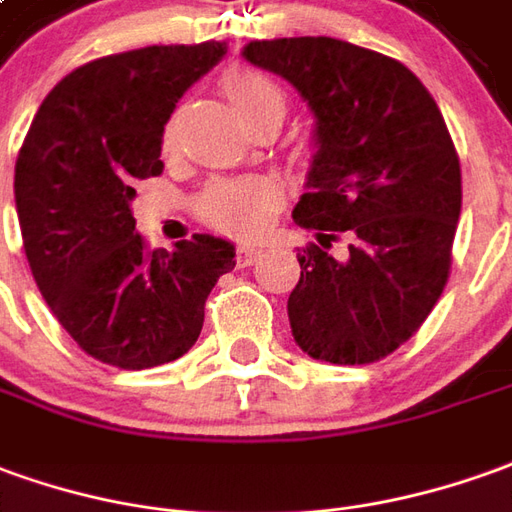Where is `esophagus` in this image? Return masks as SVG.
I'll return each instance as SVG.
<instances>
[{
	"label": "esophagus",
	"mask_w": 512,
	"mask_h": 512,
	"mask_svg": "<svg viewBox=\"0 0 512 512\" xmlns=\"http://www.w3.org/2000/svg\"><path fill=\"white\" fill-rule=\"evenodd\" d=\"M259 253H262V248H256V245H239V248H236V264H239V267H248V264H253L259 259Z\"/></svg>",
	"instance_id": "34e87169"
}]
</instances>
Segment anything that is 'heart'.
I'll use <instances>...</instances> for the list:
<instances>
[{"label": "heart", "instance_id": "obj_1", "mask_svg": "<svg viewBox=\"0 0 512 512\" xmlns=\"http://www.w3.org/2000/svg\"><path fill=\"white\" fill-rule=\"evenodd\" d=\"M220 88L248 128H253L264 116L284 119V105H287L284 91L267 74L250 66H234L222 74ZM164 144L172 147V128L164 133ZM281 206H284V189L276 181L239 178V181L211 183L197 200V217L220 234L250 239L262 234Z\"/></svg>", "mask_w": 512, "mask_h": 512}]
</instances>
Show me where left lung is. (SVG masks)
<instances>
[{"label": "left lung", "mask_w": 512, "mask_h": 512, "mask_svg": "<svg viewBox=\"0 0 512 512\" xmlns=\"http://www.w3.org/2000/svg\"><path fill=\"white\" fill-rule=\"evenodd\" d=\"M245 58L290 80L317 119L309 192L292 211L317 236L298 253L292 337L331 365L379 362L449 281L463 175L446 119L404 63L348 41H253Z\"/></svg>", "instance_id": "1"}]
</instances>
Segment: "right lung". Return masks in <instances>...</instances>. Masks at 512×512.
Returning <instances> with one entry per match:
<instances>
[{
  "mask_svg": "<svg viewBox=\"0 0 512 512\" xmlns=\"http://www.w3.org/2000/svg\"><path fill=\"white\" fill-rule=\"evenodd\" d=\"M225 44L105 55L41 102L16 158L24 253L52 315L88 357L144 370L183 357L206 298L234 270V245L209 234L153 250L130 214L136 183L161 175V136L183 91Z\"/></svg>",
  "mask_w": 512,
  "mask_h": 512,
  "instance_id": "1",
  "label": "right lung"
}]
</instances>
